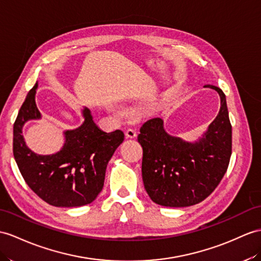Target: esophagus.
Instances as JSON below:
<instances>
[{
  "instance_id": "obj_1",
  "label": "esophagus",
  "mask_w": 261,
  "mask_h": 261,
  "mask_svg": "<svg viewBox=\"0 0 261 261\" xmlns=\"http://www.w3.org/2000/svg\"><path fill=\"white\" fill-rule=\"evenodd\" d=\"M125 136H126V138H128V139H134V138L137 137V134H136V132L134 129H127L125 132Z\"/></svg>"
}]
</instances>
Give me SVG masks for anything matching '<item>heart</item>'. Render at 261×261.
I'll use <instances>...</instances> for the list:
<instances>
[{"mask_svg": "<svg viewBox=\"0 0 261 261\" xmlns=\"http://www.w3.org/2000/svg\"><path fill=\"white\" fill-rule=\"evenodd\" d=\"M113 112L115 113L117 116H123V115H124V110L120 109V107H114Z\"/></svg>", "mask_w": 261, "mask_h": 261, "instance_id": "b5f03b06", "label": "heart"}]
</instances>
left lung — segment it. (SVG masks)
<instances>
[{"label":"left lung","instance_id":"obj_1","mask_svg":"<svg viewBox=\"0 0 261 261\" xmlns=\"http://www.w3.org/2000/svg\"><path fill=\"white\" fill-rule=\"evenodd\" d=\"M217 117L198 141L170 136L160 117L147 120L137 141L143 147L142 175L150 199L165 207H187L206 199L224 177L231 156V124L219 87Z\"/></svg>","mask_w":261,"mask_h":261}]
</instances>
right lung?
<instances>
[{"mask_svg":"<svg viewBox=\"0 0 261 261\" xmlns=\"http://www.w3.org/2000/svg\"><path fill=\"white\" fill-rule=\"evenodd\" d=\"M37 83L29 92L13 127V154L25 182L47 204L55 207H80L91 204L104 186L107 164L124 141V133H105L94 123L84 107L79 128L64 132L65 143L52 155L32 151L22 135L24 124L40 119L35 103Z\"/></svg>","mask_w":261,"mask_h":261,"instance_id":"add662e5","label":"right lung"}]
</instances>
